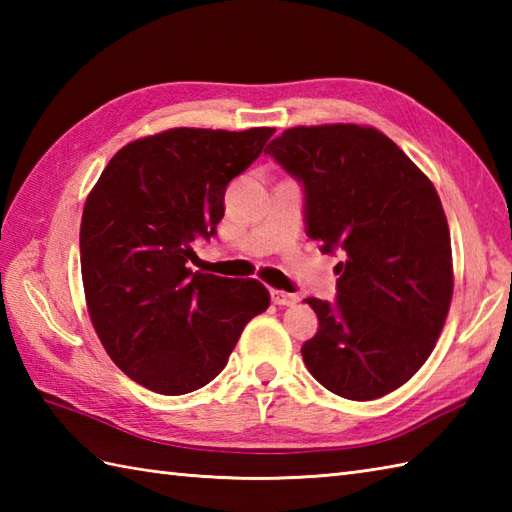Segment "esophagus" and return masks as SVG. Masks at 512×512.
<instances>
[{"instance_id": "obj_1", "label": "esophagus", "mask_w": 512, "mask_h": 512, "mask_svg": "<svg viewBox=\"0 0 512 512\" xmlns=\"http://www.w3.org/2000/svg\"><path fill=\"white\" fill-rule=\"evenodd\" d=\"M270 299H273L275 306H292V303H297V295H290V292L277 288L270 290Z\"/></svg>"}]
</instances>
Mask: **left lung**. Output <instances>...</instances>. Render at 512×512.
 <instances>
[{
	"instance_id": "obj_1",
	"label": "left lung",
	"mask_w": 512,
	"mask_h": 512,
	"mask_svg": "<svg viewBox=\"0 0 512 512\" xmlns=\"http://www.w3.org/2000/svg\"><path fill=\"white\" fill-rule=\"evenodd\" d=\"M266 154L303 184L308 237L345 257L336 301L306 299L319 330L303 363L347 400L389 394L427 361L451 306V235L436 187L374 127H292Z\"/></svg>"
}]
</instances>
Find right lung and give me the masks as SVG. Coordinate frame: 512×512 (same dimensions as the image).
<instances>
[{
	"instance_id": "1",
	"label": "right lung",
	"mask_w": 512,
	"mask_h": 512,
	"mask_svg": "<svg viewBox=\"0 0 512 512\" xmlns=\"http://www.w3.org/2000/svg\"><path fill=\"white\" fill-rule=\"evenodd\" d=\"M273 127H176L107 162L81 217V275L96 334L123 372L182 396L222 372L246 323L270 306L257 279L193 273L198 237L215 235L224 191Z\"/></svg>"
}]
</instances>
